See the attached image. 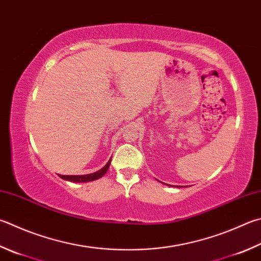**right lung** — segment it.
Segmentation results:
<instances>
[{"label": "right lung", "instance_id": "1", "mask_svg": "<svg viewBox=\"0 0 261 261\" xmlns=\"http://www.w3.org/2000/svg\"><path fill=\"white\" fill-rule=\"evenodd\" d=\"M112 162V158L108 161L107 164L105 167L101 168L98 171L93 172V173H89V174H82V176H63V174H59V177L64 180H67V181H73V182H89V181H93V180H97L99 178H101L103 174L107 172V170L110 169V165Z\"/></svg>", "mask_w": 261, "mask_h": 261}]
</instances>
